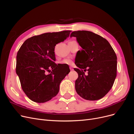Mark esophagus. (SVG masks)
<instances>
[{
	"label": "esophagus",
	"mask_w": 134,
	"mask_h": 134,
	"mask_svg": "<svg viewBox=\"0 0 134 134\" xmlns=\"http://www.w3.org/2000/svg\"><path fill=\"white\" fill-rule=\"evenodd\" d=\"M69 68H70V70H71V71H73V67H71V66L69 67Z\"/></svg>",
	"instance_id": "obj_1"
}]
</instances>
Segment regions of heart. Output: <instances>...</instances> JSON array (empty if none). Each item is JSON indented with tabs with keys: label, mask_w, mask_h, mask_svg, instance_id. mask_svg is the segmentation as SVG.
Returning a JSON list of instances; mask_svg holds the SVG:
<instances>
[{
	"label": "heart",
	"mask_w": 134,
	"mask_h": 134,
	"mask_svg": "<svg viewBox=\"0 0 134 134\" xmlns=\"http://www.w3.org/2000/svg\"><path fill=\"white\" fill-rule=\"evenodd\" d=\"M62 63L65 64V65H72V64L73 63V61L70 59H66L62 61Z\"/></svg>",
	"instance_id": "heart-1"
}]
</instances>
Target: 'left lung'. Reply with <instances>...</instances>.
Masks as SVG:
<instances>
[{
    "instance_id": "left-lung-1",
    "label": "left lung",
    "mask_w": 134,
    "mask_h": 134,
    "mask_svg": "<svg viewBox=\"0 0 134 134\" xmlns=\"http://www.w3.org/2000/svg\"><path fill=\"white\" fill-rule=\"evenodd\" d=\"M70 37H76L82 48L77 53L81 58L76 64L78 68H74L78 74L75 90L85 100L101 99L112 88L117 75L115 52L106 39L92 32L74 31Z\"/></svg>"
}]
</instances>
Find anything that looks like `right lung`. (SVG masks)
<instances>
[{"label":"right lung","mask_w":134,"mask_h":134,"mask_svg":"<svg viewBox=\"0 0 134 134\" xmlns=\"http://www.w3.org/2000/svg\"><path fill=\"white\" fill-rule=\"evenodd\" d=\"M71 31L45 33L27 39L16 56V72L23 91L32 101L44 103L59 91L69 68L55 63V47L69 37Z\"/></svg>","instance_id":"1"}]
</instances>
